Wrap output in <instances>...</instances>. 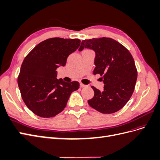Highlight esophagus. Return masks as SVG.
<instances>
[{
	"label": "esophagus",
	"mask_w": 160,
	"mask_h": 160,
	"mask_svg": "<svg viewBox=\"0 0 160 160\" xmlns=\"http://www.w3.org/2000/svg\"><path fill=\"white\" fill-rule=\"evenodd\" d=\"M85 87H86L85 85H84V84H83V83H80V88H85Z\"/></svg>",
	"instance_id": "1"
}]
</instances>
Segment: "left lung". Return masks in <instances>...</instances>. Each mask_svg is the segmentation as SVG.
I'll list each match as a JSON object with an SVG mask.
<instances>
[{"label": "left lung", "mask_w": 160, "mask_h": 160, "mask_svg": "<svg viewBox=\"0 0 160 160\" xmlns=\"http://www.w3.org/2000/svg\"><path fill=\"white\" fill-rule=\"evenodd\" d=\"M85 48L95 51L93 74L102 76L104 83L103 91L91 86L94 97L88 103L102 113H113L128 103L133 93L138 77L133 58L126 48L111 38L82 41L79 51Z\"/></svg>", "instance_id": "1"}]
</instances>
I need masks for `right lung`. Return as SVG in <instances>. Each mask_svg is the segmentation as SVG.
Wrapping results in <instances>:
<instances>
[{
	"label": "right lung",
	"instance_id": "right-lung-1",
	"mask_svg": "<svg viewBox=\"0 0 160 160\" xmlns=\"http://www.w3.org/2000/svg\"><path fill=\"white\" fill-rule=\"evenodd\" d=\"M78 38H51L38 44L24 59L18 77L22 100L32 113L52 118L65 109L79 83L57 79L56 69L66 64L67 57L78 49Z\"/></svg>",
	"mask_w": 160,
	"mask_h": 160
}]
</instances>
